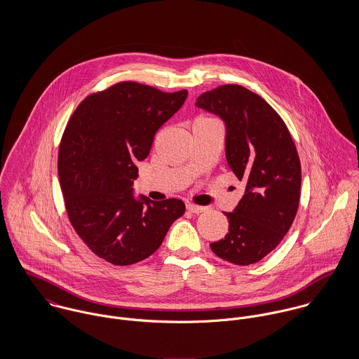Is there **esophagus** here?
<instances>
[{"instance_id":"obj_1","label":"esophagus","mask_w":359,"mask_h":359,"mask_svg":"<svg viewBox=\"0 0 359 359\" xmlns=\"http://www.w3.org/2000/svg\"><path fill=\"white\" fill-rule=\"evenodd\" d=\"M187 208H188V211H191V212H194V214H201V212L205 211V207H202V205H192V203L187 205Z\"/></svg>"}]
</instances>
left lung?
<instances>
[{"label":"left lung","instance_id":"8db88e82","mask_svg":"<svg viewBox=\"0 0 359 359\" xmlns=\"http://www.w3.org/2000/svg\"><path fill=\"white\" fill-rule=\"evenodd\" d=\"M196 106L225 123L228 165L246 184L233 212H225L228 233L210 248L232 264H255L280 243L297 214L302 164L296 145L280 116L242 86L207 91Z\"/></svg>","mask_w":359,"mask_h":359}]
</instances>
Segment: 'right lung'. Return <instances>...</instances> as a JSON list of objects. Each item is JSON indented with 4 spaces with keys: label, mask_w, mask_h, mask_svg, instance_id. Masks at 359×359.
Wrapping results in <instances>:
<instances>
[{
    "label": "right lung",
    "mask_w": 359,
    "mask_h": 359,
    "mask_svg": "<svg viewBox=\"0 0 359 359\" xmlns=\"http://www.w3.org/2000/svg\"><path fill=\"white\" fill-rule=\"evenodd\" d=\"M187 97V90L163 93L121 81L88 95L65 128L57 174L70 224L93 253L113 265L152 256L185 212L178 199H135L133 182L135 163L148 157L156 131Z\"/></svg>",
    "instance_id": "right-lung-1"
}]
</instances>
